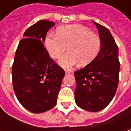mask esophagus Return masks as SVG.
Instances as JSON below:
<instances>
[{
	"instance_id": "esophagus-1",
	"label": "esophagus",
	"mask_w": 131,
	"mask_h": 131,
	"mask_svg": "<svg viewBox=\"0 0 131 131\" xmlns=\"http://www.w3.org/2000/svg\"><path fill=\"white\" fill-rule=\"evenodd\" d=\"M65 72L67 74H70V73H71V69H66Z\"/></svg>"
}]
</instances>
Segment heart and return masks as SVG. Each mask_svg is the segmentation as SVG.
<instances>
[{
    "instance_id": "b5f03b06",
    "label": "heart",
    "mask_w": 131,
    "mask_h": 131,
    "mask_svg": "<svg viewBox=\"0 0 131 131\" xmlns=\"http://www.w3.org/2000/svg\"><path fill=\"white\" fill-rule=\"evenodd\" d=\"M46 46L52 57L57 59L68 48L69 52L61 57L59 64L63 67H71L79 62L86 65L95 58L101 46L98 36L79 24L60 27L57 34L49 32Z\"/></svg>"
}]
</instances>
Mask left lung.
I'll return each mask as SVG.
<instances>
[{
    "instance_id": "obj_1",
    "label": "left lung",
    "mask_w": 131,
    "mask_h": 131,
    "mask_svg": "<svg viewBox=\"0 0 131 131\" xmlns=\"http://www.w3.org/2000/svg\"><path fill=\"white\" fill-rule=\"evenodd\" d=\"M93 21L98 29L101 48L90 64L74 72L77 81L74 93L79 107L95 112L105 108L115 95L120 62L118 46L109 29Z\"/></svg>"
}]
</instances>
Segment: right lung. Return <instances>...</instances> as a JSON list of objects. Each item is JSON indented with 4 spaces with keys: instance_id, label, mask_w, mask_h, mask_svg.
<instances>
[{
    "instance_id": "add662e5",
    "label": "right lung",
    "mask_w": 131,
    "mask_h": 131,
    "mask_svg": "<svg viewBox=\"0 0 131 131\" xmlns=\"http://www.w3.org/2000/svg\"><path fill=\"white\" fill-rule=\"evenodd\" d=\"M54 22L40 20L29 27L19 43L12 67L13 89L19 102L33 113L51 110L65 72L43 45Z\"/></svg>"
}]
</instances>
